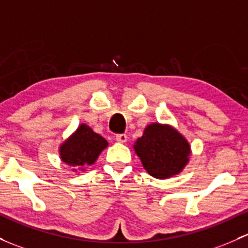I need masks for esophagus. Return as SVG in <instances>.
Here are the masks:
<instances>
[{"mask_svg":"<svg viewBox=\"0 0 248 248\" xmlns=\"http://www.w3.org/2000/svg\"><path fill=\"white\" fill-rule=\"evenodd\" d=\"M115 140L120 144H124L127 141V135L126 134H117Z\"/></svg>","mask_w":248,"mask_h":248,"instance_id":"1","label":"esophagus"}]
</instances>
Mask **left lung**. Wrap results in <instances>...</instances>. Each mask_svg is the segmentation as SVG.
<instances>
[{"label": "left lung", "instance_id": "1", "mask_svg": "<svg viewBox=\"0 0 248 248\" xmlns=\"http://www.w3.org/2000/svg\"><path fill=\"white\" fill-rule=\"evenodd\" d=\"M133 150L147 173L158 179L181 173L191 155V146L186 138L171 124L158 122L146 127Z\"/></svg>", "mask_w": 248, "mask_h": 248}]
</instances>
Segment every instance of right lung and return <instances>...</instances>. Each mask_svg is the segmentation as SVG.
I'll use <instances>...</instances> for the list:
<instances>
[{"label":"right lung","instance_id":"right-lung-1","mask_svg":"<svg viewBox=\"0 0 248 248\" xmlns=\"http://www.w3.org/2000/svg\"><path fill=\"white\" fill-rule=\"evenodd\" d=\"M108 141L95 133L88 124H80L78 128L59 146V157L74 172L85 171L93 165Z\"/></svg>","mask_w":248,"mask_h":248}]
</instances>
